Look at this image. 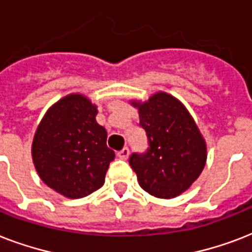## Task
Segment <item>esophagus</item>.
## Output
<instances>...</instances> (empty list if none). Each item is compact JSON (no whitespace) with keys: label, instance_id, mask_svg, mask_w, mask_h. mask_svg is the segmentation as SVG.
Returning <instances> with one entry per match:
<instances>
[{"label":"esophagus","instance_id":"obj_1","mask_svg":"<svg viewBox=\"0 0 252 252\" xmlns=\"http://www.w3.org/2000/svg\"><path fill=\"white\" fill-rule=\"evenodd\" d=\"M118 157L120 159H126V158L129 157V149L128 148H123L120 152H118Z\"/></svg>","mask_w":252,"mask_h":252}]
</instances>
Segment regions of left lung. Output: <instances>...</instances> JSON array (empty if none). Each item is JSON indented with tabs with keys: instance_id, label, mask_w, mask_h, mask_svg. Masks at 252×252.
<instances>
[{
	"instance_id": "left-lung-1",
	"label": "left lung",
	"mask_w": 252,
	"mask_h": 252,
	"mask_svg": "<svg viewBox=\"0 0 252 252\" xmlns=\"http://www.w3.org/2000/svg\"><path fill=\"white\" fill-rule=\"evenodd\" d=\"M130 104L138 110L149 144L146 153L129 158L140 187L159 199L179 196L204 170L207 142L203 134L183 103L165 91Z\"/></svg>"
}]
</instances>
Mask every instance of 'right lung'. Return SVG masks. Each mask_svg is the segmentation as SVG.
<instances>
[{
    "mask_svg": "<svg viewBox=\"0 0 252 252\" xmlns=\"http://www.w3.org/2000/svg\"><path fill=\"white\" fill-rule=\"evenodd\" d=\"M96 106L78 93L69 94L41 119L33 136L31 156L37 175L68 199H81L104 184L114 150L95 116Z\"/></svg>",
    "mask_w": 252,
    "mask_h": 252,
    "instance_id": "obj_1",
    "label": "right lung"
}]
</instances>
